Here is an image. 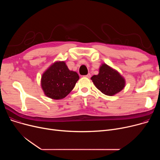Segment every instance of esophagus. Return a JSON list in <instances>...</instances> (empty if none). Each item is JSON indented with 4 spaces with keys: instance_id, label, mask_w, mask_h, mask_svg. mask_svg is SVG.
Masks as SVG:
<instances>
[{
    "instance_id": "obj_1",
    "label": "esophagus",
    "mask_w": 160,
    "mask_h": 160,
    "mask_svg": "<svg viewBox=\"0 0 160 160\" xmlns=\"http://www.w3.org/2000/svg\"><path fill=\"white\" fill-rule=\"evenodd\" d=\"M85 77H86V78H89L91 77V74H90V73H88L87 75H86V76H85Z\"/></svg>"
}]
</instances>
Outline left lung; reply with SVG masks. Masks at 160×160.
<instances>
[{
    "instance_id": "left-lung-1",
    "label": "left lung",
    "mask_w": 160,
    "mask_h": 160,
    "mask_svg": "<svg viewBox=\"0 0 160 160\" xmlns=\"http://www.w3.org/2000/svg\"><path fill=\"white\" fill-rule=\"evenodd\" d=\"M95 87L106 95L113 96L122 91L125 86V79L120 73L106 63L99 68L97 75L91 78Z\"/></svg>"
}]
</instances>
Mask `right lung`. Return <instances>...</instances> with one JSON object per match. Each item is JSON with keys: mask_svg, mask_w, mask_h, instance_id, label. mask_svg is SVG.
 Returning a JSON list of instances; mask_svg holds the SVG:
<instances>
[{"mask_svg": "<svg viewBox=\"0 0 160 160\" xmlns=\"http://www.w3.org/2000/svg\"><path fill=\"white\" fill-rule=\"evenodd\" d=\"M79 79L77 72L70 71L65 62H56L42 74L41 86L45 95L52 99L65 98Z\"/></svg>", "mask_w": 160, "mask_h": 160, "instance_id": "right-lung-1", "label": "right lung"}]
</instances>
